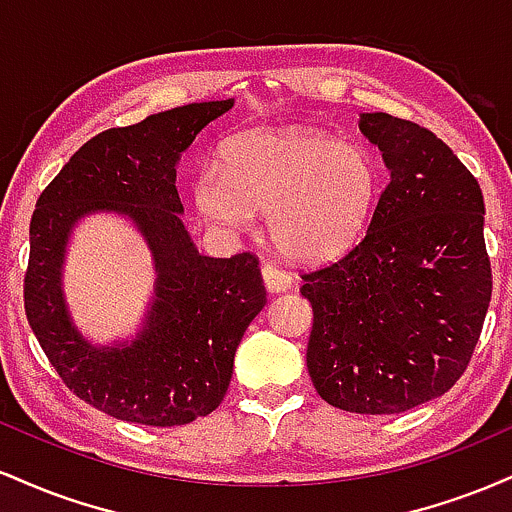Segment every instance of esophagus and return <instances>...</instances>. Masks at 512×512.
Instances as JSON below:
<instances>
[{
	"label": "esophagus",
	"instance_id": "1",
	"mask_svg": "<svg viewBox=\"0 0 512 512\" xmlns=\"http://www.w3.org/2000/svg\"><path fill=\"white\" fill-rule=\"evenodd\" d=\"M262 276H264V286H267L272 293L291 289L293 284V276L289 272H284V269H279L276 264H269V262L262 267Z\"/></svg>",
	"mask_w": 512,
	"mask_h": 512
}]
</instances>
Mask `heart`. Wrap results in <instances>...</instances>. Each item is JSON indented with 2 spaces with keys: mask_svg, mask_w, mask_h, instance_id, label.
<instances>
[{
  "mask_svg": "<svg viewBox=\"0 0 512 512\" xmlns=\"http://www.w3.org/2000/svg\"><path fill=\"white\" fill-rule=\"evenodd\" d=\"M199 211L228 231L269 214L276 248L298 262H322L356 243L380 195L370 151L313 129H257L223 149L195 178Z\"/></svg>",
  "mask_w": 512,
  "mask_h": 512,
  "instance_id": "heart-1",
  "label": "heart"
}]
</instances>
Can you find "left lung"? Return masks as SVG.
Returning <instances> with one entry per match:
<instances>
[{
    "mask_svg": "<svg viewBox=\"0 0 512 512\" xmlns=\"http://www.w3.org/2000/svg\"><path fill=\"white\" fill-rule=\"evenodd\" d=\"M358 127L390 182L366 236L303 274L305 358L332 407L399 414L445 395L472 361L493 286L484 195L431 129L387 113H363Z\"/></svg>",
    "mask_w": 512,
    "mask_h": 512,
    "instance_id": "8db88e82",
    "label": "left lung"
}]
</instances>
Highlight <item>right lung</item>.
<instances>
[{"instance_id":"obj_1","label":"right lung","mask_w":512,"mask_h":512,"mask_svg":"<svg viewBox=\"0 0 512 512\" xmlns=\"http://www.w3.org/2000/svg\"><path fill=\"white\" fill-rule=\"evenodd\" d=\"M228 101L190 103L96 134L35 202L23 279L28 325L62 383L91 407L144 426H182L221 404L245 330L267 303L260 260L199 255L182 226L175 166ZM115 210L140 228L157 267L155 303L138 339L93 347L80 337L61 291L75 221Z\"/></svg>"}]
</instances>
